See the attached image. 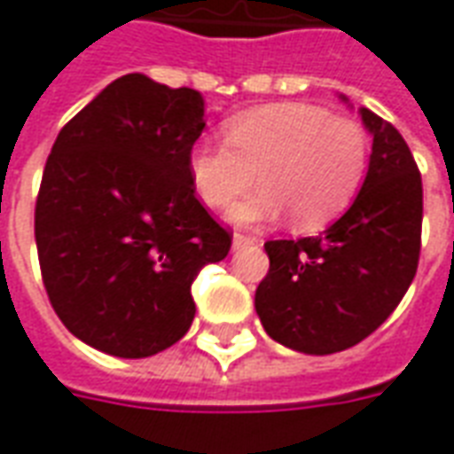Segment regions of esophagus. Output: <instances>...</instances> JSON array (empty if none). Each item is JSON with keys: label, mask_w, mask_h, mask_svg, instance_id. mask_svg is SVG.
Listing matches in <instances>:
<instances>
[{"label": "esophagus", "mask_w": 454, "mask_h": 454, "mask_svg": "<svg viewBox=\"0 0 454 454\" xmlns=\"http://www.w3.org/2000/svg\"><path fill=\"white\" fill-rule=\"evenodd\" d=\"M249 244H256V237H249V234H242V232H234V237H232L234 249H242V247H249Z\"/></svg>", "instance_id": "esophagus-1"}]
</instances>
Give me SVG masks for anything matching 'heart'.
I'll use <instances>...</instances> for the list:
<instances>
[{
    "label": "heart",
    "instance_id": "1",
    "mask_svg": "<svg viewBox=\"0 0 454 454\" xmlns=\"http://www.w3.org/2000/svg\"><path fill=\"white\" fill-rule=\"evenodd\" d=\"M227 144L200 141L188 153L192 191L207 207H224L259 176L263 183L230 210L256 224L284 217L303 232L335 220L362 188L369 137L362 124L308 102L244 109L224 124Z\"/></svg>",
    "mask_w": 454,
    "mask_h": 454
}]
</instances>
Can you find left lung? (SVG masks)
Returning <instances> with one entry per match:
<instances>
[{
	"mask_svg": "<svg viewBox=\"0 0 454 454\" xmlns=\"http://www.w3.org/2000/svg\"><path fill=\"white\" fill-rule=\"evenodd\" d=\"M359 114L374 144L349 210L323 237L263 244L269 273L256 315L271 340L303 355L342 352L372 335L418 269L423 183L413 153L394 124L366 107Z\"/></svg>",
	"mask_w": 454,
	"mask_h": 454,
	"instance_id": "obj_1",
	"label": "left lung"
}]
</instances>
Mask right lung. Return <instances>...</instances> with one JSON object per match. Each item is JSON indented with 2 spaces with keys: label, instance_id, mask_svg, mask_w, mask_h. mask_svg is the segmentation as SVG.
<instances>
[{
  "label": "right lung",
  "instance_id": "add662e5",
  "mask_svg": "<svg viewBox=\"0 0 454 454\" xmlns=\"http://www.w3.org/2000/svg\"><path fill=\"white\" fill-rule=\"evenodd\" d=\"M198 90L121 75L58 134L36 200L43 286L73 335L141 359L195 317L191 286L232 237L195 198L188 153L205 129Z\"/></svg>",
  "mask_w": 454,
  "mask_h": 454
}]
</instances>
